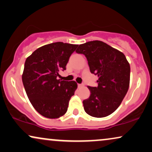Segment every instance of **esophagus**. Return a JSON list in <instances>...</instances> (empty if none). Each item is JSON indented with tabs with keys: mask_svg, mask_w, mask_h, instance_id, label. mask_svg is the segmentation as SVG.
<instances>
[{
	"mask_svg": "<svg viewBox=\"0 0 152 152\" xmlns=\"http://www.w3.org/2000/svg\"><path fill=\"white\" fill-rule=\"evenodd\" d=\"M78 86L80 88V87H82L83 85H82V84H78Z\"/></svg>",
	"mask_w": 152,
	"mask_h": 152,
	"instance_id": "esophagus-1",
	"label": "esophagus"
}]
</instances>
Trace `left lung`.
Masks as SVG:
<instances>
[{
  "mask_svg": "<svg viewBox=\"0 0 152 152\" xmlns=\"http://www.w3.org/2000/svg\"><path fill=\"white\" fill-rule=\"evenodd\" d=\"M76 52L85 55L90 72L98 76L97 87L88 86L91 94L83 102L84 110L96 118L109 116L120 106L128 92L129 63L124 53L100 41L79 45Z\"/></svg>",
  "mask_w": 152,
  "mask_h": 152,
  "instance_id": "8db88e82",
  "label": "left lung"
}]
</instances>
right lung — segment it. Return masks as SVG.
Instances as JSON below:
<instances>
[{"mask_svg": "<svg viewBox=\"0 0 152 152\" xmlns=\"http://www.w3.org/2000/svg\"><path fill=\"white\" fill-rule=\"evenodd\" d=\"M78 45L56 42L36 50L26 58L22 74L25 91L34 109L42 116L57 118L66 112L77 83L57 79L66 69Z\"/></svg>", "mask_w": 152, "mask_h": 152, "instance_id": "right-lung-1", "label": "right lung"}]
</instances>
